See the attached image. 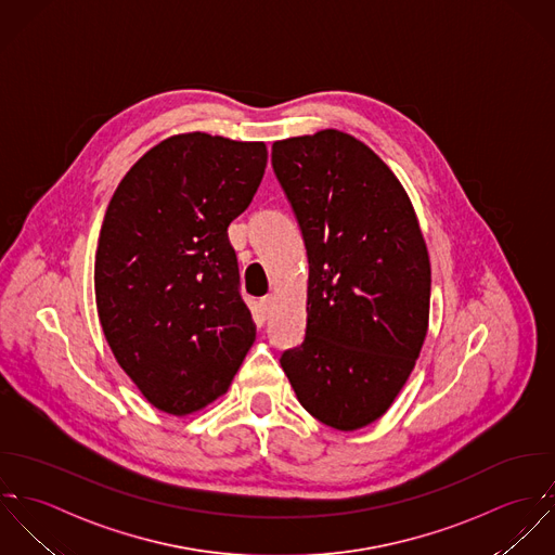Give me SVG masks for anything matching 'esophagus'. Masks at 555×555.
<instances>
[{"instance_id": "34e87169", "label": "esophagus", "mask_w": 555, "mask_h": 555, "mask_svg": "<svg viewBox=\"0 0 555 555\" xmlns=\"http://www.w3.org/2000/svg\"><path fill=\"white\" fill-rule=\"evenodd\" d=\"M259 307H261V313H263V315H270V311H272V307H274V296H272V294L263 296V298L259 300Z\"/></svg>"}]
</instances>
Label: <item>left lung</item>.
Here are the masks:
<instances>
[{
	"label": "left lung",
	"instance_id": "1",
	"mask_svg": "<svg viewBox=\"0 0 555 555\" xmlns=\"http://www.w3.org/2000/svg\"><path fill=\"white\" fill-rule=\"evenodd\" d=\"M272 167L309 257L307 336L281 366L311 416L356 431L388 412L421 356L427 244L397 176L347 132L274 141Z\"/></svg>",
	"mask_w": 555,
	"mask_h": 555
}]
</instances>
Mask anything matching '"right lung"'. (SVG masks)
Segmentation results:
<instances>
[{"mask_svg": "<svg viewBox=\"0 0 555 555\" xmlns=\"http://www.w3.org/2000/svg\"><path fill=\"white\" fill-rule=\"evenodd\" d=\"M261 141L173 134L121 178L101 227L94 289L117 364L160 412L227 392L255 340L227 227L263 178Z\"/></svg>", "mask_w": 555, "mask_h": 555, "instance_id": "1", "label": "right lung"}]
</instances>
